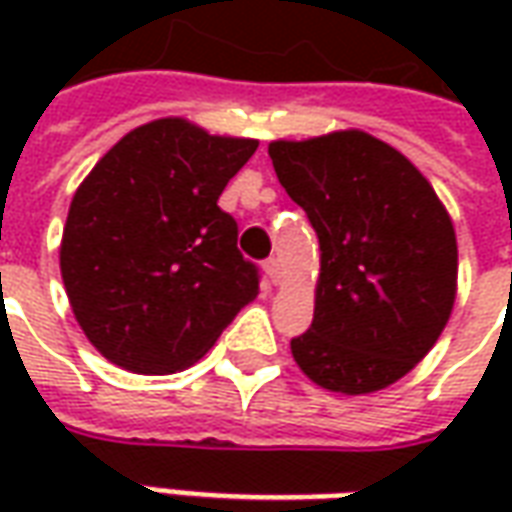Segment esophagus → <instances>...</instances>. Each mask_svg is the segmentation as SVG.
<instances>
[{"label":"esophagus","instance_id":"34e87169","mask_svg":"<svg viewBox=\"0 0 512 512\" xmlns=\"http://www.w3.org/2000/svg\"><path fill=\"white\" fill-rule=\"evenodd\" d=\"M263 268H266V277L274 282V285H279L282 282V271H279V260L277 257H268L266 263H263Z\"/></svg>","mask_w":512,"mask_h":512}]
</instances>
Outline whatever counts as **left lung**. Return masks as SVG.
<instances>
[{
  "label": "left lung",
  "mask_w": 512,
  "mask_h": 512,
  "mask_svg": "<svg viewBox=\"0 0 512 512\" xmlns=\"http://www.w3.org/2000/svg\"><path fill=\"white\" fill-rule=\"evenodd\" d=\"M279 183L321 244L312 326L290 340L323 389L395 384L450 321L458 246L444 205L395 147L365 131L271 142Z\"/></svg>",
  "instance_id": "1"
}]
</instances>
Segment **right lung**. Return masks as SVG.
<instances>
[{"label": "right lung", "mask_w": 512, "mask_h": 512, "mask_svg": "<svg viewBox=\"0 0 512 512\" xmlns=\"http://www.w3.org/2000/svg\"><path fill=\"white\" fill-rule=\"evenodd\" d=\"M255 139L180 117L134 128L76 189L60 268L73 315L101 354L142 376L194 365L255 299L260 271L219 208Z\"/></svg>", "instance_id": "1"}]
</instances>
